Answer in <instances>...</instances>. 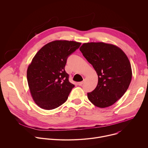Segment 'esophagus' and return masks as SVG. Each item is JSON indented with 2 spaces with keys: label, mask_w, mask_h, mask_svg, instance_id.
<instances>
[{
  "label": "esophagus",
  "mask_w": 148,
  "mask_h": 148,
  "mask_svg": "<svg viewBox=\"0 0 148 148\" xmlns=\"http://www.w3.org/2000/svg\"><path fill=\"white\" fill-rule=\"evenodd\" d=\"M84 82H85V80H83V81H82V82H78V83H77V84H78L79 86H82V85L84 83Z\"/></svg>",
  "instance_id": "34e87169"
}]
</instances>
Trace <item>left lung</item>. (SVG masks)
<instances>
[{
	"label": "left lung",
	"mask_w": 148,
	"mask_h": 148,
	"mask_svg": "<svg viewBox=\"0 0 148 148\" xmlns=\"http://www.w3.org/2000/svg\"><path fill=\"white\" fill-rule=\"evenodd\" d=\"M79 49L98 75L97 85L87 93L88 99L99 108L111 106L124 95L131 81L127 56L117 46L102 42L84 43Z\"/></svg>",
	"instance_id": "8db88e82"
}]
</instances>
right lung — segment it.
<instances>
[{
	"instance_id": "1",
	"label": "right lung",
	"mask_w": 148,
	"mask_h": 148,
	"mask_svg": "<svg viewBox=\"0 0 148 148\" xmlns=\"http://www.w3.org/2000/svg\"><path fill=\"white\" fill-rule=\"evenodd\" d=\"M80 42L56 40L42 47L33 58L27 71L31 95L36 104L52 110L64 104L75 85L65 71L68 57Z\"/></svg>"
}]
</instances>
